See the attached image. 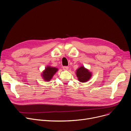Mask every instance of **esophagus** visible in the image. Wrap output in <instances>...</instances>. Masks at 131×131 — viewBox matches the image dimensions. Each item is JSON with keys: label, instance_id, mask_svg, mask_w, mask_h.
I'll list each match as a JSON object with an SVG mask.
<instances>
[{"label": "esophagus", "instance_id": "34e87169", "mask_svg": "<svg viewBox=\"0 0 131 131\" xmlns=\"http://www.w3.org/2000/svg\"><path fill=\"white\" fill-rule=\"evenodd\" d=\"M63 68L64 71H67L68 70V66H64L63 67Z\"/></svg>", "mask_w": 131, "mask_h": 131}]
</instances>
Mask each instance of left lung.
I'll use <instances>...</instances> for the list:
<instances>
[{"label":"left lung","instance_id":"left-lung-1","mask_svg":"<svg viewBox=\"0 0 131 131\" xmlns=\"http://www.w3.org/2000/svg\"><path fill=\"white\" fill-rule=\"evenodd\" d=\"M76 75L78 80L80 82L84 83L91 79L92 74L83 66H81L77 70Z\"/></svg>","mask_w":131,"mask_h":131}]
</instances>
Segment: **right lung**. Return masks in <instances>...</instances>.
Returning <instances> with one entry per match:
<instances>
[{"mask_svg":"<svg viewBox=\"0 0 131 131\" xmlns=\"http://www.w3.org/2000/svg\"><path fill=\"white\" fill-rule=\"evenodd\" d=\"M58 69L56 67L47 66L46 67L45 70L41 73V77L44 81L46 82H49L50 81L54 74L58 71Z\"/></svg>","mask_w":131,"mask_h":131,"instance_id":"obj_1","label":"right lung"}]
</instances>
